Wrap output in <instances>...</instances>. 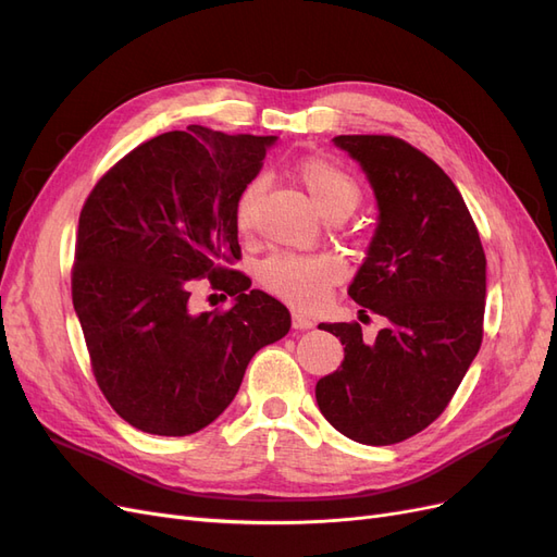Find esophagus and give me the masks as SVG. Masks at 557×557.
Here are the masks:
<instances>
[{
  "mask_svg": "<svg viewBox=\"0 0 557 557\" xmlns=\"http://www.w3.org/2000/svg\"><path fill=\"white\" fill-rule=\"evenodd\" d=\"M315 323L305 313H293V327L295 330H311Z\"/></svg>",
  "mask_w": 557,
  "mask_h": 557,
  "instance_id": "34e87169",
  "label": "esophagus"
}]
</instances>
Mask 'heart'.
Masks as SVG:
<instances>
[{
	"label": "heart",
	"instance_id": "b5f03b06",
	"mask_svg": "<svg viewBox=\"0 0 557 557\" xmlns=\"http://www.w3.org/2000/svg\"><path fill=\"white\" fill-rule=\"evenodd\" d=\"M295 178L305 185L313 205L323 215L350 213L360 205V185L339 164L309 156L295 162ZM264 181L250 178L234 201V223L242 234L256 230ZM260 283L269 293L299 309L323 305L330 288L344 278V264L330 252H276L260 264Z\"/></svg>",
	"mask_w": 557,
	"mask_h": 557
}]
</instances>
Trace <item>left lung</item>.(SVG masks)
Instances as JSON below:
<instances>
[{"label": "left lung", "instance_id": "obj_1", "mask_svg": "<svg viewBox=\"0 0 557 557\" xmlns=\"http://www.w3.org/2000/svg\"><path fill=\"white\" fill-rule=\"evenodd\" d=\"M360 162L379 223L348 285L385 318L374 342L358 323H320L344 362L315 383L318 409L348 440L391 446L442 416L483 339L485 252L455 183L411 144L385 134H342Z\"/></svg>", "mask_w": 557, "mask_h": 557}]
</instances>
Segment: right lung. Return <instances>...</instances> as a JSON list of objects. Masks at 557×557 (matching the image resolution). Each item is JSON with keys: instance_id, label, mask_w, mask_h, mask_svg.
I'll use <instances>...</instances> for the list:
<instances>
[{"instance_id": "1", "label": "right lung", "mask_w": 557, "mask_h": 557, "mask_svg": "<svg viewBox=\"0 0 557 557\" xmlns=\"http://www.w3.org/2000/svg\"><path fill=\"white\" fill-rule=\"evenodd\" d=\"M276 137L201 125L164 132L99 178L78 218L72 299L92 372L115 413L160 436L199 432L237 395L290 311L227 269L242 258L234 201ZM235 297L193 314V277Z\"/></svg>"}]
</instances>
